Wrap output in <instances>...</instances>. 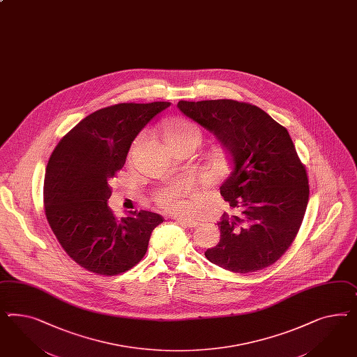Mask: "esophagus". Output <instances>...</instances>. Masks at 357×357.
<instances>
[{
  "instance_id": "1",
  "label": "esophagus",
  "mask_w": 357,
  "mask_h": 357,
  "mask_svg": "<svg viewBox=\"0 0 357 357\" xmlns=\"http://www.w3.org/2000/svg\"><path fill=\"white\" fill-rule=\"evenodd\" d=\"M174 220L180 225H185V227H189V228H194L197 225H199V222H195V220H189V219H183V218H174Z\"/></svg>"
}]
</instances>
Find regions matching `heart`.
Here are the masks:
<instances>
[{
    "label": "heart",
    "mask_w": 357,
    "mask_h": 357,
    "mask_svg": "<svg viewBox=\"0 0 357 357\" xmlns=\"http://www.w3.org/2000/svg\"><path fill=\"white\" fill-rule=\"evenodd\" d=\"M190 139L197 146L202 141L201 129L188 120H178L171 123L165 130V141H183ZM219 163V160H218ZM197 193V185L190 177H178L172 183L156 189L153 193L155 204L167 213L189 215L193 210L192 199Z\"/></svg>",
    "instance_id": "1"
}]
</instances>
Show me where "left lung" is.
<instances>
[{"instance_id":"1","label":"left lung","mask_w":357,"mask_h":357,"mask_svg":"<svg viewBox=\"0 0 357 357\" xmlns=\"http://www.w3.org/2000/svg\"><path fill=\"white\" fill-rule=\"evenodd\" d=\"M177 107L214 132L232 164L220 194L236 213L222 215L220 241L206 258L240 274L275 264L294 243L309 201L305 165L289 132L249 102L180 100Z\"/></svg>"}]
</instances>
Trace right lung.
I'll list each match as a JSON object with an SVG mask.
<instances>
[{"label":"right lung","instance_id":"1","mask_svg":"<svg viewBox=\"0 0 357 357\" xmlns=\"http://www.w3.org/2000/svg\"><path fill=\"white\" fill-rule=\"evenodd\" d=\"M169 102H120L84 117L65 134L48 160L44 210L62 249L96 275H119L142 259L163 216L108 207L109 181L123 169L138 132Z\"/></svg>","mask_w":357,"mask_h":357}]
</instances>
